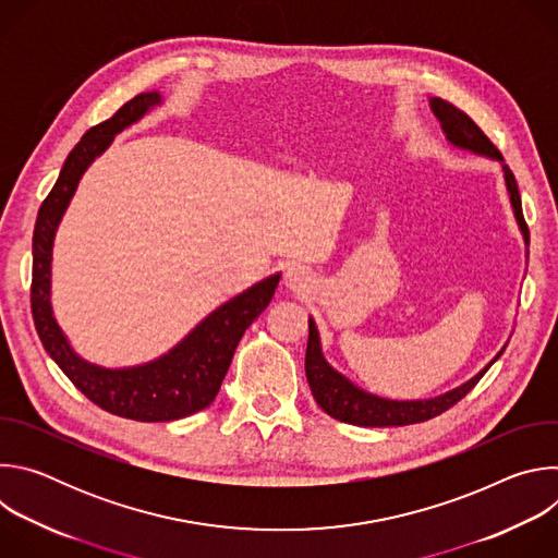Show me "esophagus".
<instances>
[{
  "label": "esophagus",
  "instance_id": "34e87169",
  "mask_svg": "<svg viewBox=\"0 0 558 558\" xmlns=\"http://www.w3.org/2000/svg\"><path fill=\"white\" fill-rule=\"evenodd\" d=\"M284 284L291 289V291H306L308 284H311V276L308 271L302 267V265H291L287 267L284 271Z\"/></svg>",
  "mask_w": 558,
  "mask_h": 558
}]
</instances>
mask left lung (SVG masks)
I'll return each mask as SVG.
<instances>
[{"label": "left lung", "instance_id": "1", "mask_svg": "<svg viewBox=\"0 0 558 558\" xmlns=\"http://www.w3.org/2000/svg\"><path fill=\"white\" fill-rule=\"evenodd\" d=\"M430 108H433L435 117L439 119L441 130L446 132V138L452 145H457L461 149H470L474 154L495 158V161L504 163L501 151L493 145V141L484 134V130L476 125L463 110L454 108L452 104H448L444 99H430ZM504 174H506V185H508L510 203L514 207L517 222L527 241V225H525L523 209H521V194L517 187V179L508 166H504ZM504 351L506 349H501L495 355V360L484 371L476 373L472 379H468L465 384H461L439 397H433V400H413V402L384 400V397H377V395H371V392L357 388L353 381H349L344 375H340L325 360L323 347H320V336H317L315 323L308 317V342H306L304 371H306V379H308V386H311V392L315 397L317 407H320L333 420H340V422L353 424V426H371V428L409 426V424L428 422V420L441 415L444 411H448L450 407H454L461 397H465L474 388V384L484 377V373L501 357Z\"/></svg>", "mask_w": 558, "mask_h": 558}]
</instances>
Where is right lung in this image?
Instances as JSON below:
<instances>
[{
  "mask_svg": "<svg viewBox=\"0 0 558 558\" xmlns=\"http://www.w3.org/2000/svg\"><path fill=\"white\" fill-rule=\"evenodd\" d=\"M158 104H161L158 93L136 95L108 121L90 128L82 136L68 154L54 187L41 203L33 233L31 306L44 349L93 404L134 422H172L207 409L220 390L238 342L267 308L280 280V274L269 276L220 304L185 340L154 362L130 368H104L72 351L50 306L54 231L88 166L112 143L114 134Z\"/></svg>",
  "mask_w": 558,
  "mask_h": 558,
  "instance_id": "obj_1",
  "label": "right lung"
}]
</instances>
